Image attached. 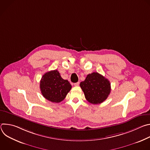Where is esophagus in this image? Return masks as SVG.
<instances>
[{"instance_id":"esophagus-1","label":"esophagus","mask_w":150,"mask_h":150,"mask_svg":"<svg viewBox=\"0 0 150 150\" xmlns=\"http://www.w3.org/2000/svg\"><path fill=\"white\" fill-rule=\"evenodd\" d=\"M79 85V82H76V83H74V85H75V86H76V87L78 86Z\"/></svg>"}]
</instances>
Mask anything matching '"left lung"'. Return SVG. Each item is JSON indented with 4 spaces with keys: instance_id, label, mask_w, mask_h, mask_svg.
I'll return each instance as SVG.
<instances>
[{
    "instance_id": "1",
    "label": "left lung",
    "mask_w": 150,
    "mask_h": 150,
    "mask_svg": "<svg viewBox=\"0 0 150 150\" xmlns=\"http://www.w3.org/2000/svg\"><path fill=\"white\" fill-rule=\"evenodd\" d=\"M86 100L91 104H97L104 101L110 93V81L98 72L88 74L80 83Z\"/></svg>"
}]
</instances>
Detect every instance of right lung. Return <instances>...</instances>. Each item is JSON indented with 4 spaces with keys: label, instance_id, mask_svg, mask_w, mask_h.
<instances>
[{
    "label": "right lung",
    "instance_id": "1",
    "mask_svg": "<svg viewBox=\"0 0 150 150\" xmlns=\"http://www.w3.org/2000/svg\"><path fill=\"white\" fill-rule=\"evenodd\" d=\"M40 88L46 99L57 103L65 99L72 86L68 80L61 77L57 70H54L46 72L42 76Z\"/></svg>",
    "mask_w": 150,
    "mask_h": 150
}]
</instances>
